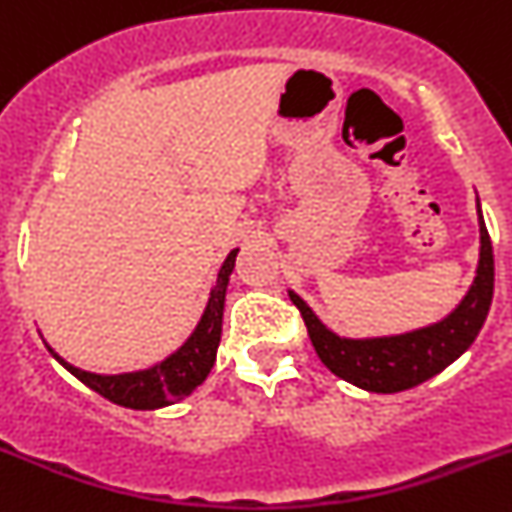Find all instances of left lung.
Returning <instances> with one entry per match:
<instances>
[{"label": "left lung", "instance_id": "obj_1", "mask_svg": "<svg viewBox=\"0 0 512 512\" xmlns=\"http://www.w3.org/2000/svg\"><path fill=\"white\" fill-rule=\"evenodd\" d=\"M477 212H480V204H477ZM493 285V242L480 214V265H477L475 283L465 300L457 305L455 313L447 315L442 323L407 333V336L348 341L328 331L298 295L290 293V300L303 315L315 353L333 374L366 391L396 394V391L412 389L432 379L472 346L493 303Z\"/></svg>", "mask_w": 512, "mask_h": 512}]
</instances>
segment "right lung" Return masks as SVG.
<instances>
[{"instance_id": "1", "label": "right lung", "mask_w": 512, "mask_h": 512, "mask_svg": "<svg viewBox=\"0 0 512 512\" xmlns=\"http://www.w3.org/2000/svg\"><path fill=\"white\" fill-rule=\"evenodd\" d=\"M234 260H237V250L229 252L222 270H219L212 298H209L207 310H204L197 331L191 333L189 341H186L174 356L166 358L164 364L154 366V369L136 371V374L98 376L65 364L52 348L50 353L70 371V374L78 376L85 386L98 391L100 396H105V399L113 401V404H121V407L159 409L166 407V404H174V401H181L207 379L209 371H212L214 366L219 338H222L224 293H227L229 275H232L234 270Z\"/></svg>"}]
</instances>
